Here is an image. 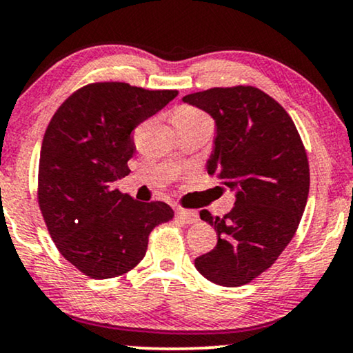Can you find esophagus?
I'll return each instance as SVG.
<instances>
[{"mask_svg": "<svg viewBox=\"0 0 353 353\" xmlns=\"http://www.w3.org/2000/svg\"><path fill=\"white\" fill-rule=\"evenodd\" d=\"M176 215H177V218H179V220H182L184 223H195L199 220V215H197V212H194V210H182V208H179L176 212Z\"/></svg>", "mask_w": 353, "mask_h": 353, "instance_id": "obj_1", "label": "esophagus"}]
</instances>
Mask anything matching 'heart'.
Here are the masks:
<instances>
[{
	"mask_svg": "<svg viewBox=\"0 0 353 353\" xmlns=\"http://www.w3.org/2000/svg\"><path fill=\"white\" fill-rule=\"evenodd\" d=\"M199 120H210L202 110L195 109V107L184 105L181 109H177L172 115L174 123H190V122H199Z\"/></svg>",
	"mask_w": 353,
	"mask_h": 353,
	"instance_id": "heart-1",
	"label": "heart"
}]
</instances>
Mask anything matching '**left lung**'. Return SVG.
<instances>
[{
  "label": "left lung",
  "instance_id": "1",
  "mask_svg": "<svg viewBox=\"0 0 353 353\" xmlns=\"http://www.w3.org/2000/svg\"><path fill=\"white\" fill-rule=\"evenodd\" d=\"M182 101L215 120L207 171L236 195L225 216L200 212L218 241L195 269L216 285L241 287L272 267L296 233L310 192L306 150L287 110L254 86L212 88Z\"/></svg>",
  "mask_w": 353,
  "mask_h": 353
}]
</instances>
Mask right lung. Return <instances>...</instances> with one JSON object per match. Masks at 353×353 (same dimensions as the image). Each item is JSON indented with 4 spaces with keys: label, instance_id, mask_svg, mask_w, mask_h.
Masks as SVG:
<instances>
[{
    "label": "right lung",
    "instance_id": "right-lung-1",
    "mask_svg": "<svg viewBox=\"0 0 353 353\" xmlns=\"http://www.w3.org/2000/svg\"><path fill=\"white\" fill-rule=\"evenodd\" d=\"M177 96L128 83H91L58 107L43 135L39 207L53 243L91 279H112L140 264L156 226L172 220L164 202H138L115 189L130 172L132 132Z\"/></svg>",
    "mask_w": 353,
    "mask_h": 353
}]
</instances>
